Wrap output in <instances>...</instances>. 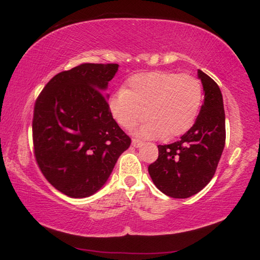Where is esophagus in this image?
I'll return each mask as SVG.
<instances>
[{"mask_svg":"<svg viewBox=\"0 0 260 260\" xmlns=\"http://www.w3.org/2000/svg\"><path fill=\"white\" fill-rule=\"evenodd\" d=\"M132 144H133V146H135V148H140V146L143 144V142L141 140L133 139V140H132Z\"/></svg>","mask_w":260,"mask_h":260,"instance_id":"1","label":"esophagus"}]
</instances>
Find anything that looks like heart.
<instances>
[{"label": "heart", "mask_w": 260, "mask_h": 260, "mask_svg": "<svg viewBox=\"0 0 260 260\" xmlns=\"http://www.w3.org/2000/svg\"><path fill=\"white\" fill-rule=\"evenodd\" d=\"M128 89L118 88L108 98L111 117L122 128L132 129L143 119L144 108L150 119L139 129L145 139H173L191 128L199 115L204 91L192 75L171 72L136 74Z\"/></svg>", "instance_id": "obj_1"}]
</instances>
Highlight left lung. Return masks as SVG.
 <instances>
[{
    "label": "left lung",
    "mask_w": 260,
    "mask_h": 260,
    "mask_svg": "<svg viewBox=\"0 0 260 260\" xmlns=\"http://www.w3.org/2000/svg\"><path fill=\"white\" fill-rule=\"evenodd\" d=\"M205 91L200 114L177 142L158 145V159L149 166L154 185L168 197L185 199L214 177L223 153L226 131L223 95L214 79L198 70Z\"/></svg>",
    "instance_id": "left-lung-1"
}]
</instances>
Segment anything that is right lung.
Instances as JSON below:
<instances>
[{
    "mask_svg": "<svg viewBox=\"0 0 260 260\" xmlns=\"http://www.w3.org/2000/svg\"><path fill=\"white\" fill-rule=\"evenodd\" d=\"M117 70V63L79 64L56 74L36 99V162L51 185L70 198L100 190L131 145L101 92Z\"/></svg>",
    "mask_w": 260,
    "mask_h": 260,
    "instance_id": "1",
    "label": "right lung"
}]
</instances>
